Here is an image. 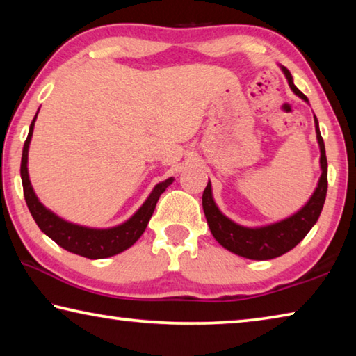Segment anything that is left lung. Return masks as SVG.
I'll list each match as a JSON object with an SVG mask.
<instances>
[{
    "label": "left lung",
    "instance_id": "left-lung-1",
    "mask_svg": "<svg viewBox=\"0 0 356 356\" xmlns=\"http://www.w3.org/2000/svg\"><path fill=\"white\" fill-rule=\"evenodd\" d=\"M282 72L289 81L292 91L300 99L308 102V97L295 86L292 81V75L286 67ZM316 134L318 147H321V170L322 176L318 179L317 188L312 193L309 201L301 207L297 213L289 216L286 220H281L273 225L262 227H245L240 226L232 220H229L226 215L220 212L212 197V185L210 180L202 193V209L206 213L207 225L210 232L216 238L221 246H225L234 254H238L246 259H254V261H267L284 254V252L295 248L301 240L306 237V234L311 231V227L316 225L318 216L323 209L325 197H327L328 188V163L327 155H325V144L322 140L321 130H318L317 118L314 116Z\"/></svg>",
    "mask_w": 356,
    "mask_h": 356
}]
</instances>
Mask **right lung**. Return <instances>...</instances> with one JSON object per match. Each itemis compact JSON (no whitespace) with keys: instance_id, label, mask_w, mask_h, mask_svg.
Here are the masks:
<instances>
[{"instance_id":"obj_1","label":"right lung","mask_w":356,"mask_h":356,"mask_svg":"<svg viewBox=\"0 0 356 356\" xmlns=\"http://www.w3.org/2000/svg\"><path fill=\"white\" fill-rule=\"evenodd\" d=\"M39 113V111H38ZM38 114H35L31 125H29V134L23 146L22 154V165H20V176L23 184V195H25L26 206L31 212L34 221L38 222L40 231L47 234L51 240L63 246L74 254L88 257V259H105L130 248L138 238L143 236L146 231L147 222L152 216L156 201L161 193H163L168 186H170L174 179L170 177L163 180V182L156 184L155 188L150 193L146 202L138 209V212L131 216L122 225L108 227V229H94L86 226H78L74 222H69L63 218H59L51 210H48L44 204H42L29 182L28 176V149L29 143H31L34 122Z\"/></svg>"}]
</instances>
